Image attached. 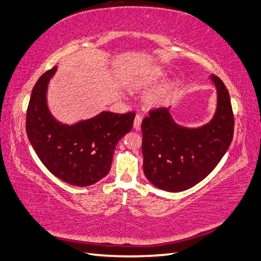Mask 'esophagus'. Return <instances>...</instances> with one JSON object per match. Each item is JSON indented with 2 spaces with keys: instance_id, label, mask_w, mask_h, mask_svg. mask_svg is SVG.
Listing matches in <instances>:
<instances>
[{
  "instance_id": "1",
  "label": "esophagus",
  "mask_w": 261,
  "mask_h": 261,
  "mask_svg": "<svg viewBox=\"0 0 261 261\" xmlns=\"http://www.w3.org/2000/svg\"><path fill=\"white\" fill-rule=\"evenodd\" d=\"M142 120H143L142 115L137 114V115H136V117H135V119H134V128H135L136 130H140V129H141Z\"/></svg>"
}]
</instances>
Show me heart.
<instances>
[{"instance_id":"1","label":"heart","mask_w":261,"mask_h":261,"mask_svg":"<svg viewBox=\"0 0 261 261\" xmlns=\"http://www.w3.org/2000/svg\"><path fill=\"white\" fill-rule=\"evenodd\" d=\"M164 70L160 67H146L129 78L128 86L130 88L135 89H147L158 84L164 77ZM175 86V82H169L161 86L160 88L154 90L153 92H150L146 98L147 105L153 107L163 105V103L169 100Z\"/></svg>"}]
</instances>
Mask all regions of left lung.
Returning <instances> with one entry per match:
<instances>
[{
	"mask_svg": "<svg viewBox=\"0 0 261 261\" xmlns=\"http://www.w3.org/2000/svg\"><path fill=\"white\" fill-rule=\"evenodd\" d=\"M218 94L210 123L198 128L177 125L169 108H156L142 121L143 170L148 181L167 192L194 187L214 170L233 137L234 118L227 87L216 74Z\"/></svg>",
	"mask_w": 261,
	"mask_h": 261,
	"instance_id": "1",
	"label": "left lung"
}]
</instances>
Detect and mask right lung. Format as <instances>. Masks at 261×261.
Wrapping results in <instances>:
<instances>
[{"mask_svg":"<svg viewBox=\"0 0 261 261\" xmlns=\"http://www.w3.org/2000/svg\"><path fill=\"white\" fill-rule=\"evenodd\" d=\"M57 67L34 85L27 111V135L43 165L61 181L88 187L108 174L118 141L130 132L135 113L102 112L77 124H61L47 105V89Z\"/></svg>","mask_w":261,"mask_h":261,"instance_id":"obj_1","label":"right lung"}]
</instances>
